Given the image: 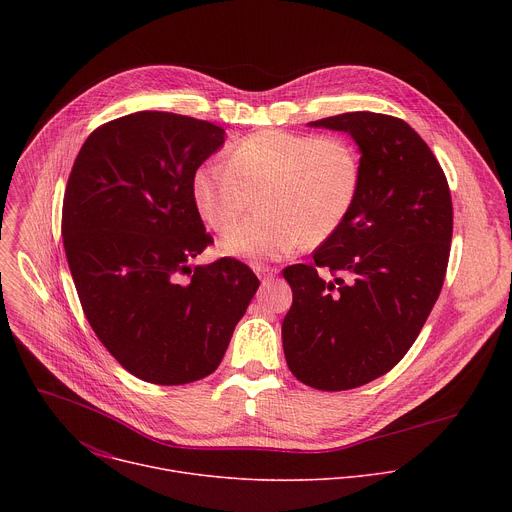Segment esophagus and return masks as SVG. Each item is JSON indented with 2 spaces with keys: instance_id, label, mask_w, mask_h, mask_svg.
Instances as JSON below:
<instances>
[{
  "instance_id": "1",
  "label": "esophagus",
  "mask_w": 512,
  "mask_h": 512,
  "mask_svg": "<svg viewBox=\"0 0 512 512\" xmlns=\"http://www.w3.org/2000/svg\"><path fill=\"white\" fill-rule=\"evenodd\" d=\"M253 269H255V273L259 275L261 281H269V279H273L279 273L277 267H267V265H255Z\"/></svg>"
}]
</instances>
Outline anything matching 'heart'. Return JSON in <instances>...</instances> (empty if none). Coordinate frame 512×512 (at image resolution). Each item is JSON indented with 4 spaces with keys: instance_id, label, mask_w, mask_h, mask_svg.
<instances>
[{
    "instance_id": "obj_1",
    "label": "heart",
    "mask_w": 512,
    "mask_h": 512,
    "mask_svg": "<svg viewBox=\"0 0 512 512\" xmlns=\"http://www.w3.org/2000/svg\"><path fill=\"white\" fill-rule=\"evenodd\" d=\"M360 182V156L344 137L263 129L239 139L225 164H202L192 196L218 235L230 233L255 197L260 214L232 230L221 249L261 261L332 239L348 221Z\"/></svg>"
}]
</instances>
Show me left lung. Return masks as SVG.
Masks as SVG:
<instances>
[{
  "label": "left lung",
  "instance_id": "left-lung-1",
  "mask_svg": "<svg viewBox=\"0 0 512 512\" xmlns=\"http://www.w3.org/2000/svg\"><path fill=\"white\" fill-rule=\"evenodd\" d=\"M310 125L354 137L362 182L314 263L283 269L294 304L281 338L298 381L348 391L389 373L419 336L444 285L454 210L440 162L403 119L354 111Z\"/></svg>",
  "mask_w": 512,
  "mask_h": 512
}]
</instances>
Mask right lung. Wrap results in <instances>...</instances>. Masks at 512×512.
Returning <instances> with one entry per match:
<instances>
[{"mask_svg": "<svg viewBox=\"0 0 512 512\" xmlns=\"http://www.w3.org/2000/svg\"><path fill=\"white\" fill-rule=\"evenodd\" d=\"M225 129L162 111L99 125L62 200V239L83 312L125 371L154 385L214 373L259 287L239 259L190 267L214 241L192 196Z\"/></svg>", "mask_w": 512, "mask_h": 512, "instance_id": "right-lung-1", "label": "right lung"}]
</instances>
